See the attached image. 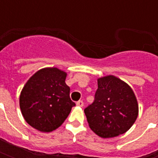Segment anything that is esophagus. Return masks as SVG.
<instances>
[{"mask_svg":"<svg viewBox=\"0 0 158 158\" xmlns=\"http://www.w3.org/2000/svg\"><path fill=\"white\" fill-rule=\"evenodd\" d=\"M76 105L78 106H84V102H83L82 101H78V102H76Z\"/></svg>","mask_w":158,"mask_h":158,"instance_id":"obj_1","label":"esophagus"}]
</instances>
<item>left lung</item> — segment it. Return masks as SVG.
<instances>
[{
  "mask_svg": "<svg viewBox=\"0 0 158 158\" xmlns=\"http://www.w3.org/2000/svg\"><path fill=\"white\" fill-rule=\"evenodd\" d=\"M91 104L85 108L90 129L102 138L128 131L138 116V104L132 89L113 75L98 79Z\"/></svg>",
  "mask_w": 158,
  "mask_h": 158,
  "instance_id": "obj_1",
  "label": "left lung"
}]
</instances>
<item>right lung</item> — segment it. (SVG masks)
<instances>
[{"mask_svg": "<svg viewBox=\"0 0 158 158\" xmlns=\"http://www.w3.org/2000/svg\"><path fill=\"white\" fill-rule=\"evenodd\" d=\"M67 73L56 68L43 69L26 83L20 95V108L25 121L41 132L57 129L75 103L66 85Z\"/></svg>", "mask_w": 158, "mask_h": 158, "instance_id": "1", "label": "right lung"}]
</instances>
